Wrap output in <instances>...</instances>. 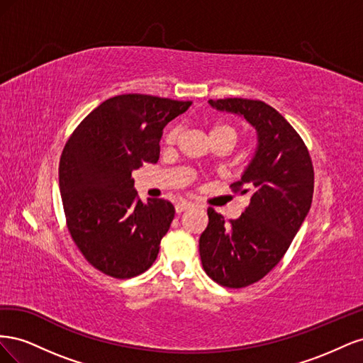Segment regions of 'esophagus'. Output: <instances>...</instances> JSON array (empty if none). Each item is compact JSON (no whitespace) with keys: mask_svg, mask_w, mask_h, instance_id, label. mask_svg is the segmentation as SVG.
I'll return each instance as SVG.
<instances>
[{"mask_svg":"<svg viewBox=\"0 0 363 363\" xmlns=\"http://www.w3.org/2000/svg\"><path fill=\"white\" fill-rule=\"evenodd\" d=\"M192 207H194V204L189 201H179L177 204H175V212L182 213L184 211H189V208H192Z\"/></svg>","mask_w":363,"mask_h":363,"instance_id":"34e87169","label":"esophagus"}]
</instances>
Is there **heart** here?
I'll return each instance as SVG.
<instances>
[{"label": "heart", "instance_id": "heart-1", "mask_svg": "<svg viewBox=\"0 0 363 363\" xmlns=\"http://www.w3.org/2000/svg\"><path fill=\"white\" fill-rule=\"evenodd\" d=\"M208 135H211V139L212 138H221V136L228 138V139L233 140V144L238 140V130L233 125H230L227 123H215L211 127ZM179 136H180V125H172L167 131V135H164V142H167V144H169V145H172L174 142L179 139Z\"/></svg>", "mask_w": 363, "mask_h": 363}]
</instances>
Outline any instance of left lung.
<instances>
[{"instance_id": "left-lung-1", "label": "left lung", "mask_w": 363, "mask_h": 363, "mask_svg": "<svg viewBox=\"0 0 363 363\" xmlns=\"http://www.w3.org/2000/svg\"><path fill=\"white\" fill-rule=\"evenodd\" d=\"M216 111L244 116L257 131V148L232 189L251 200L245 212L227 223L207 208L200 236L206 274L225 288H245L263 279L288 251L311 211L313 167L295 128L276 108L259 100H208Z\"/></svg>"}]
</instances>
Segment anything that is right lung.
Masks as SVG:
<instances>
[{"mask_svg": "<svg viewBox=\"0 0 363 363\" xmlns=\"http://www.w3.org/2000/svg\"><path fill=\"white\" fill-rule=\"evenodd\" d=\"M191 104L142 94L108 98L63 148L59 184L67 225L84 259L106 276L136 277L157 259L175 208L160 199L142 203L131 172L159 160L164 125Z\"/></svg>", "mask_w": 363, "mask_h": 363, "instance_id": "obj_1", "label": "right lung"}]
</instances>
